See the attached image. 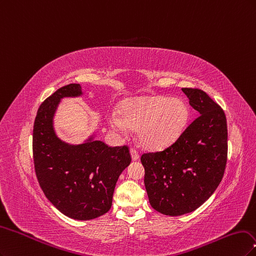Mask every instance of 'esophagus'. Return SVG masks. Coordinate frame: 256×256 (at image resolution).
Wrapping results in <instances>:
<instances>
[{"instance_id":"esophagus-1","label":"esophagus","mask_w":256,"mask_h":256,"mask_svg":"<svg viewBox=\"0 0 256 256\" xmlns=\"http://www.w3.org/2000/svg\"><path fill=\"white\" fill-rule=\"evenodd\" d=\"M130 155H132V160H137L139 158V154H138V151L136 149H134V148H132L130 149Z\"/></svg>"}]
</instances>
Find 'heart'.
<instances>
[{
    "label": "heart",
    "mask_w": 256,
    "mask_h": 256,
    "mask_svg": "<svg viewBox=\"0 0 256 256\" xmlns=\"http://www.w3.org/2000/svg\"><path fill=\"white\" fill-rule=\"evenodd\" d=\"M190 117L187 104L178 98L146 96L123 102L121 112H108L110 126L124 133L137 130L138 139L149 149H160L180 137Z\"/></svg>",
    "instance_id": "heart-1"
}]
</instances>
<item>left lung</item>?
Masks as SVG:
<instances>
[{
    "mask_svg": "<svg viewBox=\"0 0 256 256\" xmlns=\"http://www.w3.org/2000/svg\"><path fill=\"white\" fill-rule=\"evenodd\" d=\"M182 92L200 116L171 146L140 158L150 204L167 216L200 208L220 184L228 160L224 110L201 89L182 88Z\"/></svg>",
    "mask_w": 256,
    "mask_h": 256,
    "instance_id": "obj_1",
    "label": "left lung"
}]
</instances>
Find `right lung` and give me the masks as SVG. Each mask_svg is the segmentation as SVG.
<instances>
[{"mask_svg": "<svg viewBox=\"0 0 256 256\" xmlns=\"http://www.w3.org/2000/svg\"><path fill=\"white\" fill-rule=\"evenodd\" d=\"M83 94L80 84L66 85L40 105L32 130V156L39 185L64 215L92 220L110 210L121 172L130 164L128 146H108L90 136L70 144L57 137L53 118L62 98Z\"/></svg>", "mask_w": 256, "mask_h": 256, "instance_id": "right-lung-1", "label": "right lung"}]
</instances>
